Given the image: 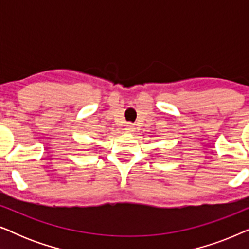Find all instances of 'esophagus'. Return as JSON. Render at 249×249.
<instances>
[{
	"mask_svg": "<svg viewBox=\"0 0 249 249\" xmlns=\"http://www.w3.org/2000/svg\"><path fill=\"white\" fill-rule=\"evenodd\" d=\"M127 131L128 132H134L135 131V124H127Z\"/></svg>",
	"mask_w": 249,
	"mask_h": 249,
	"instance_id": "esophagus-1",
	"label": "esophagus"
}]
</instances>
